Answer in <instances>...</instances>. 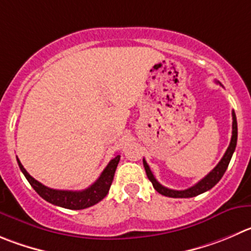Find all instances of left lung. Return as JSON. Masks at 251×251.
<instances>
[{
	"instance_id": "left-lung-1",
	"label": "left lung",
	"mask_w": 251,
	"mask_h": 251,
	"mask_svg": "<svg viewBox=\"0 0 251 251\" xmlns=\"http://www.w3.org/2000/svg\"><path fill=\"white\" fill-rule=\"evenodd\" d=\"M219 83V82H218ZM231 117H233V126H231V139L229 143V147L226 149V151L224 152L223 157L221 159V161L218 163V165L211 171L207 176H204L201 181L193 185L192 187L187 188V190H171V188L165 187L161 183H159L156 181V178L152 175L151 170H150L149 165L147 164L145 159H143V164H144L145 173H147L148 178L151 181L152 186H154L155 190L159 193H161L163 196L166 197H173V199H190V197H195V196H199L201 193L206 192V191L211 190L213 186H216L219 182L222 177H223L224 173H226V168L229 165V161H230L231 156H233V152H234L235 147H237V139H238V123H237V117H235L234 111L231 112Z\"/></svg>"
}]
</instances>
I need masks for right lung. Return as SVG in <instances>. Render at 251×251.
I'll return each instance as SVG.
<instances>
[{"mask_svg":"<svg viewBox=\"0 0 251 251\" xmlns=\"http://www.w3.org/2000/svg\"><path fill=\"white\" fill-rule=\"evenodd\" d=\"M119 159H121V155H117L116 157H113L108 163V165L106 166V169L102 171L100 177L90 187L82 191L54 190V188L47 187V186H44L39 181L33 178L27 173V170L23 168L18 157H17V163H18L21 171L25 176L30 186L34 188L35 192L42 199H44L45 201H48L51 204H55V206L63 207V208L85 209L87 207H91L94 204L99 203L100 201H102L106 197L109 191V187L112 185V181H113V176L114 173H116L117 165L119 163Z\"/></svg>","mask_w":251,"mask_h":251,"instance_id":"1","label":"right lung"}]
</instances>
